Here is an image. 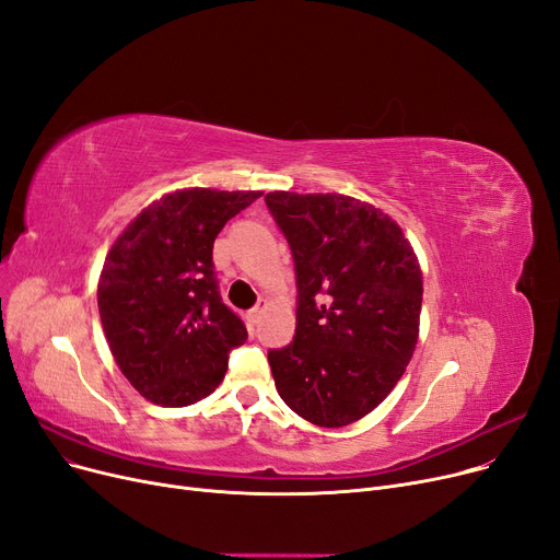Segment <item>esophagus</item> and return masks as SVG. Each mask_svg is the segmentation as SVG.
I'll list each match as a JSON object with an SVG mask.
<instances>
[{
    "label": "esophagus",
    "instance_id": "obj_1",
    "mask_svg": "<svg viewBox=\"0 0 560 560\" xmlns=\"http://www.w3.org/2000/svg\"><path fill=\"white\" fill-rule=\"evenodd\" d=\"M265 311H268V300H260L252 311H249V322H252V325H258V322H260V317H262V313Z\"/></svg>",
    "mask_w": 560,
    "mask_h": 560
}]
</instances>
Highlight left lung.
I'll return each mask as SVG.
<instances>
[{"mask_svg":"<svg viewBox=\"0 0 560 560\" xmlns=\"http://www.w3.org/2000/svg\"><path fill=\"white\" fill-rule=\"evenodd\" d=\"M298 272L295 338L268 351L281 399L340 429L384 401L420 338L422 270L401 226L340 192L265 195Z\"/></svg>","mask_w":560,"mask_h":560,"instance_id":"8db88e82","label":"left lung"}]
</instances>
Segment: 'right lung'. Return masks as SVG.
<instances>
[{"label": "right lung", "mask_w": 560, "mask_h": 560, "mask_svg": "<svg viewBox=\"0 0 560 560\" xmlns=\"http://www.w3.org/2000/svg\"><path fill=\"white\" fill-rule=\"evenodd\" d=\"M260 190L182 188L154 199L110 245L97 306L110 354L152 404L190 406L226 374L231 347L247 340L213 275L222 226Z\"/></svg>", "instance_id": "right-lung-1"}]
</instances>
